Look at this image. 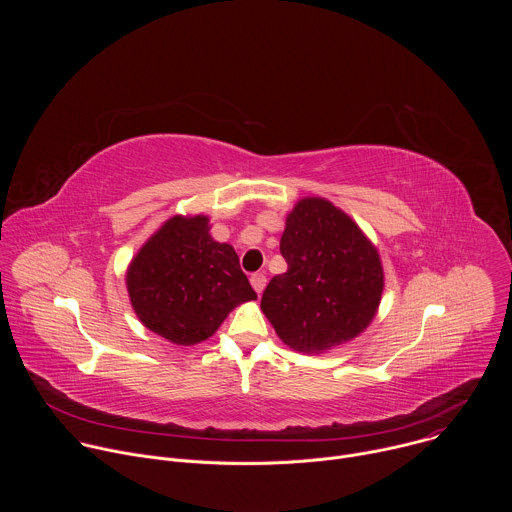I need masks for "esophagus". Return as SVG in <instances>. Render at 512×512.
Masks as SVG:
<instances>
[{
  "label": "esophagus",
  "instance_id": "34e87169",
  "mask_svg": "<svg viewBox=\"0 0 512 512\" xmlns=\"http://www.w3.org/2000/svg\"><path fill=\"white\" fill-rule=\"evenodd\" d=\"M265 283H267V277L263 273H253L251 275V285H253V289L257 291V294H261V291L265 289Z\"/></svg>",
  "mask_w": 512,
  "mask_h": 512
}]
</instances>
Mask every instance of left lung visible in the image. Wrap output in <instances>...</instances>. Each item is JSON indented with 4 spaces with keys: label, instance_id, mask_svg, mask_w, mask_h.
I'll return each instance as SVG.
<instances>
[{
    "label": "left lung",
    "instance_id": "obj_1",
    "mask_svg": "<svg viewBox=\"0 0 512 512\" xmlns=\"http://www.w3.org/2000/svg\"><path fill=\"white\" fill-rule=\"evenodd\" d=\"M287 271L263 291L261 310L298 352L320 354L367 330L385 287L377 247L326 198H302L285 218Z\"/></svg>",
    "mask_w": 512,
    "mask_h": 512
}]
</instances>
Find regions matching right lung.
Masks as SVG:
<instances>
[{
  "instance_id": "right-lung-1",
  "label": "right lung",
  "mask_w": 512,
  "mask_h": 512,
  "mask_svg": "<svg viewBox=\"0 0 512 512\" xmlns=\"http://www.w3.org/2000/svg\"><path fill=\"white\" fill-rule=\"evenodd\" d=\"M208 216L176 214L127 267V294L141 324L192 346L210 338L239 306L257 300L239 255L210 237Z\"/></svg>"
}]
</instances>
